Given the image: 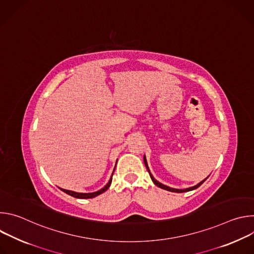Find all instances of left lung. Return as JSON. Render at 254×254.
I'll use <instances>...</instances> for the list:
<instances>
[{
  "instance_id": "obj_1",
  "label": "left lung",
  "mask_w": 254,
  "mask_h": 254,
  "mask_svg": "<svg viewBox=\"0 0 254 254\" xmlns=\"http://www.w3.org/2000/svg\"><path fill=\"white\" fill-rule=\"evenodd\" d=\"M143 162H144V166L147 167V170H148V172H149V174H150V177H151V179H152V181L154 182V184L156 185V186H158V187H160V188H162V189H164V190H167V191H170V192H175V193H183V192H188V191H192V190H195V189H197L198 187H200L205 181H206V179L208 178H206L205 180H203L202 182H200L199 184H197L196 186H194V187H191V188H187V189H174V188H171V187H168V186H166V185H163L162 183H160L159 181H157L154 177H153V175H152V173H151V171H150V169H149V166H148V163H147V159H146V156H143Z\"/></svg>"
}]
</instances>
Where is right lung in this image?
<instances>
[{"mask_svg":"<svg viewBox=\"0 0 254 254\" xmlns=\"http://www.w3.org/2000/svg\"><path fill=\"white\" fill-rule=\"evenodd\" d=\"M116 169V168H115ZM115 172V170H114ZM114 172H113V175H114ZM113 175L110 179V181H108V183L102 188L100 189L99 191H96V192H93V193H77V192H74V191H69V190H65V189H61L64 193L72 196V197H75V198H78V199H89V198H94L100 194H102L103 192H105L108 188H110L111 184H112V181H113Z\"/></svg>","mask_w":254,"mask_h":254,"instance_id":"right-lung-1","label":"right lung"}]
</instances>
